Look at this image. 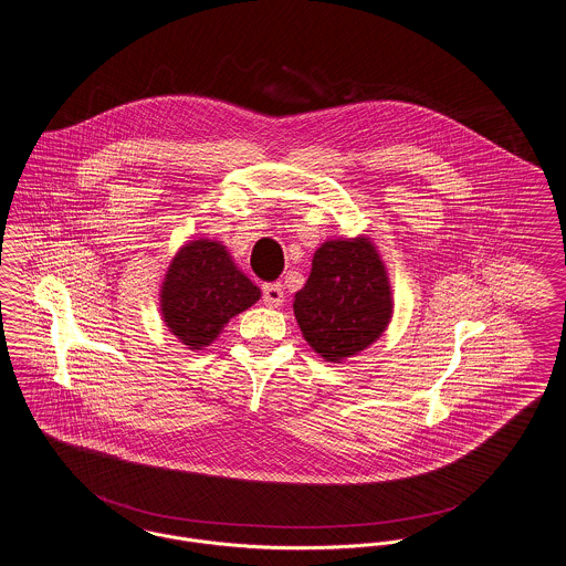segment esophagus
Segmentation results:
<instances>
[{
  "label": "esophagus",
  "mask_w": 566,
  "mask_h": 566,
  "mask_svg": "<svg viewBox=\"0 0 566 566\" xmlns=\"http://www.w3.org/2000/svg\"><path fill=\"white\" fill-rule=\"evenodd\" d=\"M262 302L269 307H280L284 304V289L282 284H264L262 286Z\"/></svg>",
  "instance_id": "34e87169"
}]
</instances>
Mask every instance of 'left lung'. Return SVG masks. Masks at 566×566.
<instances>
[{
  "mask_svg": "<svg viewBox=\"0 0 566 566\" xmlns=\"http://www.w3.org/2000/svg\"><path fill=\"white\" fill-rule=\"evenodd\" d=\"M293 310L305 343L325 361L340 364L377 343L390 325L394 300L375 243L368 237L325 241Z\"/></svg>",
  "mask_w": 566,
  "mask_h": 566,
  "instance_id": "8db88e82",
  "label": "left lung"
}]
</instances>
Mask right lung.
<instances>
[{"instance_id": "1", "label": "right lung", "mask_w": 566, "mask_h": 566, "mask_svg": "<svg viewBox=\"0 0 566 566\" xmlns=\"http://www.w3.org/2000/svg\"><path fill=\"white\" fill-rule=\"evenodd\" d=\"M261 300L221 241L193 239L170 262L159 307L166 327L189 350L209 347L230 318Z\"/></svg>"}]
</instances>
